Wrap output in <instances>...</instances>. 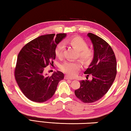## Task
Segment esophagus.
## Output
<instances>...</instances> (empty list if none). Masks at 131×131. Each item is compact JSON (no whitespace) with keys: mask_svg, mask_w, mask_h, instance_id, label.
I'll list each match as a JSON object with an SVG mask.
<instances>
[{"mask_svg":"<svg viewBox=\"0 0 131 131\" xmlns=\"http://www.w3.org/2000/svg\"><path fill=\"white\" fill-rule=\"evenodd\" d=\"M65 79L66 80H73V77H69V76H67V75H66V76H65Z\"/></svg>","mask_w":131,"mask_h":131,"instance_id":"34e87169","label":"esophagus"}]
</instances>
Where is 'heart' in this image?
Listing matches in <instances>:
<instances>
[{"label":"heart","mask_w":131,"mask_h":131,"mask_svg":"<svg viewBox=\"0 0 131 131\" xmlns=\"http://www.w3.org/2000/svg\"><path fill=\"white\" fill-rule=\"evenodd\" d=\"M65 42L78 51V56L83 62L88 63L93 60L95 56L94 51L92 48L88 47V43L82 37L75 36L66 40ZM64 48L65 46L63 43L61 42L58 44L55 50V55L58 58H62ZM81 67V63L79 61H66L61 64L60 69L63 72L69 76H74L80 69Z\"/></svg>","instance_id":"1"}]
</instances>
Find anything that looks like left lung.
I'll use <instances>...</instances> for the list:
<instances>
[{"label": "left lung", "mask_w": 131, "mask_h": 131, "mask_svg": "<svg viewBox=\"0 0 131 131\" xmlns=\"http://www.w3.org/2000/svg\"><path fill=\"white\" fill-rule=\"evenodd\" d=\"M94 46L95 56L84 73L92 79L80 81V87L74 91L77 98L84 103H93L102 97L112 86L117 74V62L111 46L101 37L88 34ZM87 77V78H88Z\"/></svg>", "instance_id": "8db88e82"}]
</instances>
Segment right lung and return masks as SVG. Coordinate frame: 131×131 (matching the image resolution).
<instances>
[{
	"label": "right lung",
	"instance_id": "1",
	"mask_svg": "<svg viewBox=\"0 0 131 131\" xmlns=\"http://www.w3.org/2000/svg\"><path fill=\"white\" fill-rule=\"evenodd\" d=\"M42 35L24 46L19 52L14 70L17 83L24 95L35 102L48 101L56 91L58 83L64 78L63 73L45 74V68L53 64L57 44L66 34Z\"/></svg>",
	"mask_w": 131,
	"mask_h": 131
}]
</instances>
